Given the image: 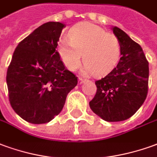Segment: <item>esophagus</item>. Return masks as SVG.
Segmentation results:
<instances>
[{"instance_id": "34e87169", "label": "esophagus", "mask_w": 157, "mask_h": 157, "mask_svg": "<svg viewBox=\"0 0 157 157\" xmlns=\"http://www.w3.org/2000/svg\"><path fill=\"white\" fill-rule=\"evenodd\" d=\"M84 81H85V79L84 78H82V77H79L78 83L79 84H82V83L84 82Z\"/></svg>"}]
</instances>
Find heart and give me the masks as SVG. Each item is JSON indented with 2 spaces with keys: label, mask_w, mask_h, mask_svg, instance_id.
<instances>
[{
  "label": "heart",
  "mask_w": 157,
  "mask_h": 157,
  "mask_svg": "<svg viewBox=\"0 0 157 157\" xmlns=\"http://www.w3.org/2000/svg\"><path fill=\"white\" fill-rule=\"evenodd\" d=\"M58 51L65 66L75 71L82 61L83 71L103 75L116 66L121 53L120 41L114 34L92 23H82L71 28L69 39L59 40Z\"/></svg>",
  "instance_id": "b5f03b06"
}]
</instances>
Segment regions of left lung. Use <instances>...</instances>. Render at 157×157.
Listing matches in <instances>:
<instances>
[{
    "label": "left lung",
    "mask_w": 157,
    "mask_h": 157,
    "mask_svg": "<svg viewBox=\"0 0 157 157\" xmlns=\"http://www.w3.org/2000/svg\"><path fill=\"white\" fill-rule=\"evenodd\" d=\"M113 33L121 44L117 67L95 82L97 92L90 108L107 121H120L133 116L147 97L149 62L143 49L117 27Z\"/></svg>",
    "instance_id": "1"
}]
</instances>
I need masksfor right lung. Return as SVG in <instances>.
<instances>
[{
  "mask_svg": "<svg viewBox=\"0 0 157 157\" xmlns=\"http://www.w3.org/2000/svg\"><path fill=\"white\" fill-rule=\"evenodd\" d=\"M64 25L45 23L21 40L6 72L12 108L28 122L42 124L58 116L77 76L68 71L57 51Z\"/></svg>",
  "mask_w": 157,
  "mask_h": 157,
  "instance_id": "1",
  "label": "right lung"
}]
</instances>
